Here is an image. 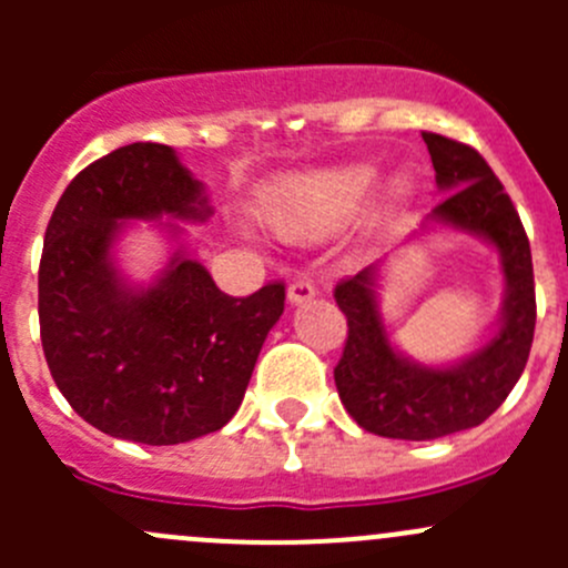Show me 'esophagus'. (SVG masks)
<instances>
[{"label":"esophagus","instance_id":"esophagus-1","mask_svg":"<svg viewBox=\"0 0 568 568\" xmlns=\"http://www.w3.org/2000/svg\"><path fill=\"white\" fill-rule=\"evenodd\" d=\"M313 296H316V285H313L311 280H307V277L291 280V285H288V302H291V305H305V302H311Z\"/></svg>","mask_w":568,"mask_h":568}]
</instances>
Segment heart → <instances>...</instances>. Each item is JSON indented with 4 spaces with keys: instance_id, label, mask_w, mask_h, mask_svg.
Listing matches in <instances>:
<instances>
[{
    "instance_id": "b5f03b06",
    "label": "heart",
    "mask_w": 568,
    "mask_h": 568,
    "mask_svg": "<svg viewBox=\"0 0 568 568\" xmlns=\"http://www.w3.org/2000/svg\"><path fill=\"white\" fill-rule=\"evenodd\" d=\"M382 175L371 164H346L335 170L300 175L280 189L263 216L280 236L313 239L352 222L379 189Z\"/></svg>"
}]
</instances>
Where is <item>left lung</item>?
<instances>
[{"label":"left lung","instance_id":"obj_1","mask_svg":"<svg viewBox=\"0 0 568 568\" xmlns=\"http://www.w3.org/2000/svg\"><path fill=\"white\" fill-rule=\"evenodd\" d=\"M445 200L420 231L448 227L484 239L500 255L506 280L497 332L469 357L423 365L390 343L379 307V268L371 263L335 285V302L348 321L335 385L348 415L371 434L390 439H439L480 426L523 376L536 329L530 242L503 183L478 151L423 131Z\"/></svg>","mask_w":568,"mask_h":568}]
</instances>
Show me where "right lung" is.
<instances>
[{
  "mask_svg": "<svg viewBox=\"0 0 568 568\" xmlns=\"http://www.w3.org/2000/svg\"><path fill=\"white\" fill-rule=\"evenodd\" d=\"M205 222V186L170 145L134 142L68 183L45 227L38 272L40 341L54 385L99 432L178 445L220 432L242 406L285 285L236 300L178 247L153 283L123 277L114 244L131 222Z\"/></svg>",
  "mask_w": 568,
  "mask_h": 568,
  "instance_id": "obj_1",
  "label": "right lung"
}]
</instances>
